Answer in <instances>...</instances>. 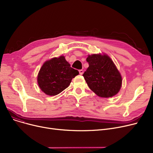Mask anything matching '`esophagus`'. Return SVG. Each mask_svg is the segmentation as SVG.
Listing matches in <instances>:
<instances>
[{"mask_svg":"<svg viewBox=\"0 0 153 153\" xmlns=\"http://www.w3.org/2000/svg\"><path fill=\"white\" fill-rule=\"evenodd\" d=\"M83 73H84V71H83L82 69L79 70V74H81V75H82V74H83Z\"/></svg>","mask_w":153,"mask_h":153,"instance_id":"34e87169","label":"esophagus"}]
</instances>
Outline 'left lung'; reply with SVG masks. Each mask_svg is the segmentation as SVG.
Instances as JSON below:
<instances>
[{"label":"left lung","instance_id":"8db88e82","mask_svg":"<svg viewBox=\"0 0 153 153\" xmlns=\"http://www.w3.org/2000/svg\"><path fill=\"white\" fill-rule=\"evenodd\" d=\"M89 68L83 76L90 89L100 97L108 98L117 94L122 79L113 61L107 54L88 56Z\"/></svg>","mask_w":153,"mask_h":153}]
</instances>
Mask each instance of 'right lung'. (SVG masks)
Wrapping results in <instances>:
<instances>
[{
  "instance_id": "right-lung-1",
  "label": "right lung",
  "mask_w": 153,
  "mask_h": 153,
  "mask_svg": "<svg viewBox=\"0 0 153 153\" xmlns=\"http://www.w3.org/2000/svg\"><path fill=\"white\" fill-rule=\"evenodd\" d=\"M79 71L71 67L64 56L46 61L40 69L37 77L38 85L46 95L54 96L69 85Z\"/></svg>"
}]
</instances>
